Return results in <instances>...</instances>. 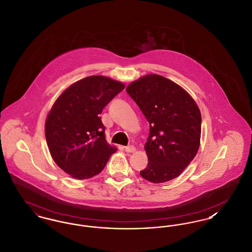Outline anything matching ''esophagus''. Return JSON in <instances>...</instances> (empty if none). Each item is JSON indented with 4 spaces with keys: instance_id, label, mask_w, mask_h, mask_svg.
<instances>
[{
    "instance_id": "1",
    "label": "esophagus",
    "mask_w": 252,
    "mask_h": 252,
    "mask_svg": "<svg viewBox=\"0 0 252 252\" xmlns=\"http://www.w3.org/2000/svg\"><path fill=\"white\" fill-rule=\"evenodd\" d=\"M125 150L126 151V152H129V153H132V152H135L136 151V148L132 145H130V146H127V147H126L125 148Z\"/></svg>"
}]
</instances>
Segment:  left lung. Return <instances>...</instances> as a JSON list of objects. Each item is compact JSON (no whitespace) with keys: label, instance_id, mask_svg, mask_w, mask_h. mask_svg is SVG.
Wrapping results in <instances>:
<instances>
[{"label":"left lung","instance_id":"8db88e82","mask_svg":"<svg viewBox=\"0 0 252 252\" xmlns=\"http://www.w3.org/2000/svg\"><path fill=\"white\" fill-rule=\"evenodd\" d=\"M126 90L149 123L145 144L148 166L140 175L155 184L178 177L200 147L202 117L196 102L182 87L161 75H145Z\"/></svg>","mask_w":252,"mask_h":252}]
</instances>
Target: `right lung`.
Listing matches in <instances>:
<instances>
[{
	"label": "right lung",
	"mask_w": 252,
	"mask_h": 252,
	"mask_svg": "<svg viewBox=\"0 0 252 252\" xmlns=\"http://www.w3.org/2000/svg\"><path fill=\"white\" fill-rule=\"evenodd\" d=\"M125 89L105 76H89L57 98L45 120V133L54 162L78 180L99 174L117 148L105 140L100 118L104 106Z\"/></svg>",
	"instance_id": "right-lung-1"
}]
</instances>
